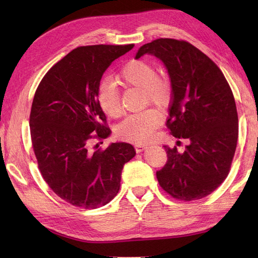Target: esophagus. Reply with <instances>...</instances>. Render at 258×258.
<instances>
[{
  "instance_id": "obj_1",
  "label": "esophagus",
  "mask_w": 258,
  "mask_h": 258,
  "mask_svg": "<svg viewBox=\"0 0 258 258\" xmlns=\"http://www.w3.org/2000/svg\"><path fill=\"white\" fill-rule=\"evenodd\" d=\"M135 148H136V152H137V153H141V152L145 151L147 147H146L145 145H142V144H136V145H135Z\"/></svg>"
}]
</instances>
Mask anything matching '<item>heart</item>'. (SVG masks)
Instances as JSON below:
<instances>
[{
  "instance_id": "1",
  "label": "heart",
  "mask_w": 258,
  "mask_h": 258,
  "mask_svg": "<svg viewBox=\"0 0 258 258\" xmlns=\"http://www.w3.org/2000/svg\"><path fill=\"white\" fill-rule=\"evenodd\" d=\"M118 80L127 86L141 88L144 102L163 106L169 103L172 87L169 80L157 76L156 68L142 60H134L124 66ZM98 102L102 111L110 117L121 113L119 90L115 83L102 81L98 87ZM161 123V114L155 108H146L141 112L127 116L117 127V136L134 143H148L152 141L155 131Z\"/></svg>"
}]
</instances>
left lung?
<instances>
[{"mask_svg":"<svg viewBox=\"0 0 258 258\" xmlns=\"http://www.w3.org/2000/svg\"><path fill=\"white\" fill-rule=\"evenodd\" d=\"M144 54L158 58L170 77V134L189 141L184 153L163 146L168 161L156 173L158 182L179 200L207 197L227 177L236 152L238 113L232 91L218 67L188 42L158 38L141 46L136 59Z\"/></svg>","mask_w":258,"mask_h":258,"instance_id":"8db88e82","label":"left lung"}]
</instances>
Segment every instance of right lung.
Wrapping results in <instances>:
<instances>
[{"label": "right lung", "mask_w": 258, "mask_h": 258, "mask_svg": "<svg viewBox=\"0 0 258 258\" xmlns=\"http://www.w3.org/2000/svg\"><path fill=\"white\" fill-rule=\"evenodd\" d=\"M132 48L134 44L77 47L46 73L35 91L30 131L38 169L52 191L75 207L108 204L119 190L123 165L136 156L124 142L105 151L90 148L93 138L111 132L98 102L101 79Z\"/></svg>", "instance_id": "add662e5"}]
</instances>
